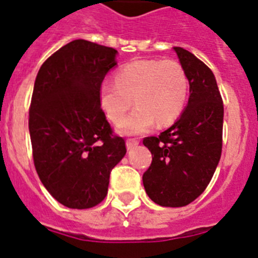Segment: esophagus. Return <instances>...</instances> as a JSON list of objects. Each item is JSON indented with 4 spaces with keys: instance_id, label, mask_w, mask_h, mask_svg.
<instances>
[{
    "instance_id": "obj_1",
    "label": "esophagus",
    "mask_w": 258,
    "mask_h": 258,
    "mask_svg": "<svg viewBox=\"0 0 258 258\" xmlns=\"http://www.w3.org/2000/svg\"><path fill=\"white\" fill-rule=\"evenodd\" d=\"M138 143H140V141L136 140V138H129V140H126V149L127 150L134 149L136 146H138Z\"/></svg>"
}]
</instances>
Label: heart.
<instances>
[{
	"instance_id": "1",
	"label": "heart",
	"mask_w": 258,
	"mask_h": 258,
	"mask_svg": "<svg viewBox=\"0 0 258 258\" xmlns=\"http://www.w3.org/2000/svg\"><path fill=\"white\" fill-rule=\"evenodd\" d=\"M116 84L99 86V106L112 124H120L133 104L131 115L120 125V133L141 134L157 121L168 125L181 115L187 98V76L173 59H140L117 71Z\"/></svg>"
}]
</instances>
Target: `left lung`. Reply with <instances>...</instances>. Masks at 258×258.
I'll use <instances>...</instances> for the list:
<instances>
[{
    "label": "left lung",
    "mask_w": 258,
    "mask_h": 258,
    "mask_svg": "<svg viewBox=\"0 0 258 258\" xmlns=\"http://www.w3.org/2000/svg\"><path fill=\"white\" fill-rule=\"evenodd\" d=\"M190 98L181 117L159 137H146L152 163L143 186L161 207H184L206 190L222 152L223 103L213 72L192 52L174 47Z\"/></svg>",
    "instance_id": "obj_1"
}]
</instances>
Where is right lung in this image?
Returning <instances> with one entry per match:
<instances>
[{
	"label": "right lung",
	"instance_id": "right-lung-1",
	"mask_svg": "<svg viewBox=\"0 0 258 258\" xmlns=\"http://www.w3.org/2000/svg\"><path fill=\"white\" fill-rule=\"evenodd\" d=\"M117 50L75 40L44 61L29 107L33 163L50 195L72 209L106 198L109 173L126 154L99 106V86Z\"/></svg>",
	"mask_w": 258,
	"mask_h": 258
}]
</instances>
